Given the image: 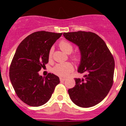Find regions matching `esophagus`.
<instances>
[{
	"mask_svg": "<svg viewBox=\"0 0 126 126\" xmlns=\"http://www.w3.org/2000/svg\"><path fill=\"white\" fill-rule=\"evenodd\" d=\"M65 79H66L65 78H60V81H64Z\"/></svg>",
	"mask_w": 126,
	"mask_h": 126,
	"instance_id": "obj_1",
	"label": "esophagus"
}]
</instances>
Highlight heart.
<instances>
[{
	"label": "heart",
	"mask_w": 126,
	"mask_h": 126,
	"mask_svg": "<svg viewBox=\"0 0 126 126\" xmlns=\"http://www.w3.org/2000/svg\"><path fill=\"white\" fill-rule=\"evenodd\" d=\"M59 47L63 52L67 54H70L73 50V45L69 42L67 41H61L59 43ZM52 50H50L48 54L49 60L52 59ZM73 59L75 61H79L80 60V57L78 55H74L73 56ZM73 65L71 62H67L64 63H59L55 65L53 68V73L57 76L61 77H66L69 75L71 72L73 71Z\"/></svg>",
	"instance_id": "1"
}]
</instances>
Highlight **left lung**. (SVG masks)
<instances>
[{
	"mask_svg": "<svg viewBox=\"0 0 126 126\" xmlns=\"http://www.w3.org/2000/svg\"><path fill=\"white\" fill-rule=\"evenodd\" d=\"M65 39L78 47L81 59L78 72L84 78L75 79L76 85L69 89L73 103L81 107H93L102 102L113 84L115 62L106 43L92 32L64 33Z\"/></svg>",
	"mask_w": 126,
	"mask_h": 126,
	"instance_id": "1",
	"label": "left lung"
}]
</instances>
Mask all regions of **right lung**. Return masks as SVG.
<instances>
[{"label":"right lung","instance_id":"1","mask_svg":"<svg viewBox=\"0 0 126 126\" xmlns=\"http://www.w3.org/2000/svg\"><path fill=\"white\" fill-rule=\"evenodd\" d=\"M62 33L34 32L17 47L9 69L10 80L16 93L32 107L46 103L60 83L59 78L48 73L42 77L38 72L48 62L51 47Z\"/></svg>","mask_w":126,"mask_h":126}]
</instances>
